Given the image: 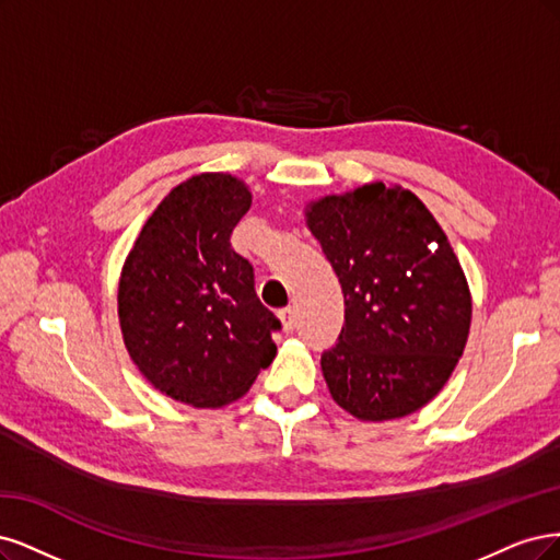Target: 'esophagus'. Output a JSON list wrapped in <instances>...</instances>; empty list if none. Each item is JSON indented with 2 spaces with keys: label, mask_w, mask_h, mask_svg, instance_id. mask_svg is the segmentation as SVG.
<instances>
[{
  "label": "esophagus",
  "mask_w": 560,
  "mask_h": 560,
  "mask_svg": "<svg viewBox=\"0 0 560 560\" xmlns=\"http://www.w3.org/2000/svg\"><path fill=\"white\" fill-rule=\"evenodd\" d=\"M279 318H281V323H283V330H285V332H293L295 323H298L295 306H285V310L279 312Z\"/></svg>",
  "instance_id": "1"
}]
</instances>
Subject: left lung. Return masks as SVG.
<instances>
[{
    "label": "left lung",
    "instance_id": "left-lung-1",
    "mask_svg": "<svg viewBox=\"0 0 560 560\" xmlns=\"http://www.w3.org/2000/svg\"><path fill=\"white\" fill-rule=\"evenodd\" d=\"M345 293V328L320 355L332 400L360 421L428 405L470 335L472 298L444 230L411 190L365 184L306 207Z\"/></svg>",
    "mask_w": 560,
    "mask_h": 560
}]
</instances>
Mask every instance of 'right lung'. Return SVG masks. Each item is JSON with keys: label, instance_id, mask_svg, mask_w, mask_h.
<instances>
[{"label": "right lung", "instance_id": "obj_1", "mask_svg": "<svg viewBox=\"0 0 560 560\" xmlns=\"http://www.w3.org/2000/svg\"><path fill=\"white\" fill-rule=\"evenodd\" d=\"M250 207L232 174H197L151 213L122 265L125 349L149 382L190 407H223L272 363L281 320L256 295L254 267L230 244Z\"/></svg>", "mask_w": 560, "mask_h": 560}]
</instances>
